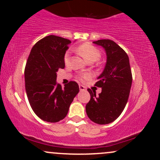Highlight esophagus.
<instances>
[{"label": "esophagus", "instance_id": "34e87169", "mask_svg": "<svg viewBox=\"0 0 160 160\" xmlns=\"http://www.w3.org/2000/svg\"><path fill=\"white\" fill-rule=\"evenodd\" d=\"M79 88H80V90L81 92H83V91H86V88L85 86H82V85H80L79 86Z\"/></svg>", "mask_w": 160, "mask_h": 160}]
</instances>
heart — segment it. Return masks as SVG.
Wrapping results in <instances>:
<instances>
[{
	"label": "heart",
	"instance_id": "heart-1",
	"mask_svg": "<svg viewBox=\"0 0 160 160\" xmlns=\"http://www.w3.org/2000/svg\"><path fill=\"white\" fill-rule=\"evenodd\" d=\"M76 51L81 56L86 62H95L99 59L101 54L98 49L91 44L85 43L79 46L76 49ZM70 60V52H67L64 56L65 63H68ZM82 78H86V76H82Z\"/></svg>",
	"mask_w": 160,
	"mask_h": 160
}]
</instances>
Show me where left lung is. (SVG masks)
Wrapping results in <instances>:
<instances>
[{"label": "left lung", "instance_id": "8db88e82", "mask_svg": "<svg viewBox=\"0 0 160 160\" xmlns=\"http://www.w3.org/2000/svg\"><path fill=\"white\" fill-rule=\"evenodd\" d=\"M92 43L104 49L107 59L95 83L102 88V92L96 95L95 91L87 89L91 98L86 104V111L92 122L108 124L118 118L128 102L132 82L129 58L113 40H98Z\"/></svg>", "mask_w": 160, "mask_h": 160}]
</instances>
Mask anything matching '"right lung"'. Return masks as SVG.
Here are the masks:
<instances>
[{
    "instance_id": "1",
    "label": "right lung",
    "mask_w": 160,
    "mask_h": 160,
    "mask_svg": "<svg viewBox=\"0 0 160 160\" xmlns=\"http://www.w3.org/2000/svg\"><path fill=\"white\" fill-rule=\"evenodd\" d=\"M70 40L49 35L32 47L25 69V90L31 107L43 121L57 122L68 114L79 92V86L71 81L62 88L56 81L58 69L65 66L64 56Z\"/></svg>"
}]
</instances>
